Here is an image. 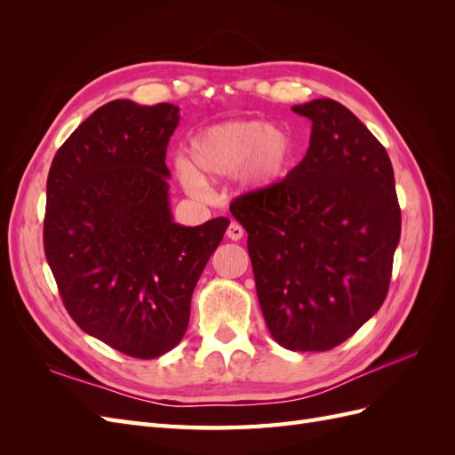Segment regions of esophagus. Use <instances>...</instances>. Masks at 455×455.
Wrapping results in <instances>:
<instances>
[{
    "label": "esophagus",
    "mask_w": 455,
    "mask_h": 455,
    "mask_svg": "<svg viewBox=\"0 0 455 455\" xmlns=\"http://www.w3.org/2000/svg\"><path fill=\"white\" fill-rule=\"evenodd\" d=\"M226 235H228L231 241H239V239L244 235V229H243L237 222H231L229 228H228V231H226Z\"/></svg>",
    "instance_id": "1"
}]
</instances>
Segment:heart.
Listing matches in <instances>:
<instances>
[{
	"label": "heart",
	"instance_id": "heart-1",
	"mask_svg": "<svg viewBox=\"0 0 455 455\" xmlns=\"http://www.w3.org/2000/svg\"><path fill=\"white\" fill-rule=\"evenodd\" d=\"M294 156L288 131L259 119L216 123L189 142L188 161L178 159L182 186L194 196L206 194L204 180L239 176L246 188H267L286 174Z\"/></svg>",
	"mask_w": 455,
	"mask_h": 455
}]
</instances>
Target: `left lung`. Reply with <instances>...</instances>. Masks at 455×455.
I'll use <instances>...</instances> for the list:
<instances>
[{"label": "left lung", "mask_w": 455, "mask_h": 455, "mask_svg": "<svg viewBox=\"0 0 455 455\" xmlns=\"http://www.w3.org/2000/svg\"><path fill=\"white\" fill-rule=\"evenodd\" d=\"M311 119L306 157L284 180L229 204L249 233L256 294L273 339L328 351L389 291L401 209L387 151L330 99L292 106Z\"/></svg>", "instance_id": "1"}]
</instances>
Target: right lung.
Wrapping results in <instances>:
<instances>
[{
	"label": "right lung",
	"instance_id": "obj_1",
	"mask_svg": "<svg viewBox=\"0 0 455 455\" xmlns=\"http://www.w3.org/2000/svg\"><path fill=\"white\" fill-rule=\"evenodd\" d=\"M174 104L112 100L51 163L44 246L64 307L89 336L156 359L186 334L191 294L229 220L174 222L167 146Z\"/></svg>",
	"mask_w": 455,
	"mask_h": 455
}]
</instances>
